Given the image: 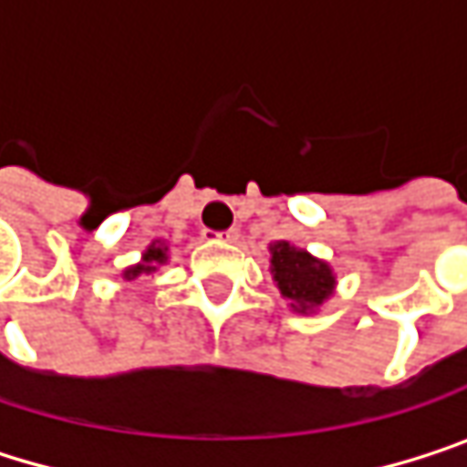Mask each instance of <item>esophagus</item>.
<instances>
[{
	"label": "esophagus",
	"instance_id": "1",
	"mask_svg": "<svg viewBox=\"0 0 467 467\" xmlns=\"http://www.w3.org/2000/svg\"><path fill=\"white\" fill-rule=\"evenodd\" d=\"M205 240H222V243H234L237 240V230H224V233H216V230H202Z\"/></svg>",
	"mask_w": 467,
	"mask_h": 467
}]
</instances>
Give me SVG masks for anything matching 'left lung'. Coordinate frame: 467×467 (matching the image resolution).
Wrapping results in <instances>:
<instances>
[{
    "label": "left lung",
    "instance_id": "1",
    "mask_svg": "<svg viewBox=\"0 0 467 467\" xmlns=\"http://www.w3.org/2000/svg\"><path fill=\"white\" fill-rule=\"evenodd\" d=\"M270 251H273L270 265H273L278 289L284 297L297 303L295 308L308 311V308L325 303L332 295L335 278H332V270L325 262L314 259L308 251L295 248L289 243H278Z\"/></svg>",
    "mask_w": 467,
    "mask_h": 467
}]
</instances>
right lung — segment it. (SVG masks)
<instances>
[{
	"mask_svg": "<svg viewBox=\"0 0 467 467\" xmlns=\"http://www.w3.org/2000/svg\"><path fill=\"white\" fill-rule=\"evenodd\" d=\"M159 262H164V248H159V245H150V248L145 251V256H142V265L130 267L124 275H127V281H135V278H138V275H142V273H153Z\"/></svg>",
	"mask_w": 467,
	"mask_h": 467,
	"instance_id": "obj_1",
	"label": "right lung"
}]
</instances>
